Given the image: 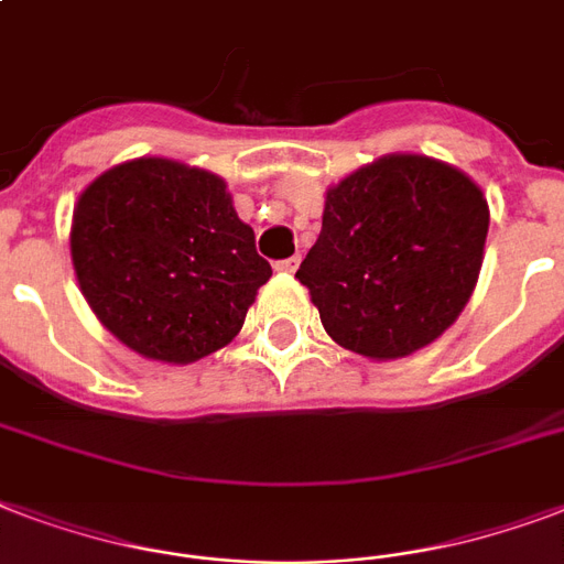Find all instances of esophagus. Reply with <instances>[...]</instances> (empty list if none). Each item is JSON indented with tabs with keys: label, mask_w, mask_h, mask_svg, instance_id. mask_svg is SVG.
<instances>
[{
	"label": "esophagus",
	"mask_w": 564,
	"mask_h": 564,
	"mask_svg": "<svg viewBox=\"0 0 564 564\" xmlns=\"http://www.w3.org/2000/svg\"><path fill=\"white\" fill-rule=\"evenodd\" d=\"M299 265H301V257L295 253V257H290V260H281V263H274V269H278V272H283V274H292L295 269H299Z\"/></svg>",
	"instance_id": "34e87169"
}]
</instances>
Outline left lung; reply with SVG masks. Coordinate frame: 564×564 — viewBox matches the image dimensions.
Segmentation results:
<instances>
[{"mask_svg":"<svg viewBox=\"0 0 564 564\" xmlns=\"http://www.w3.org/2000/svg\"><path fill=\"white\" fill-rule=\"evenodd\" d=\"M488 221L482 188L464 171L390 153L328 188L322 234L295 278L343 349L405 358L470 301Z\"/></svg>","mask_w":564,"mask_h":564,"instance_id":"obj_1","label":"left lung"}]
</instances>
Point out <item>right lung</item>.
<instances>
[{"mask_svg":"<svg viewBox=\"0 0 564 564\" xmlns=\"http://www.w3.org/2000/svg\"><path fill=\"white\" fill-rule=\"evenodd\" d=\"M70 257L97 319L162 364L227 346L272 278L225 180L162 156L109 167L82 192Z\"/></svg>","mask_w":564,"mask_h":564,"instance_id":"add662e5","label":"right lung"}]
</instances>
